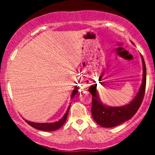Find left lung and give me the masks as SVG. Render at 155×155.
<instances>
[{"label": "left lung", "mask_w": 155, "mask_h": 155, "mask_svg": "<svg viewBox=\"0 0 155 155\" xmlns=\"http://www.w3.org/2000/svg\"><path fill=\"white\" fill-rule=\"evenodd\" d=\"M143 63V79L139 91L129 104L120 107H111L106 106L99 100L97 91V84L92 85L89 91L92 95L91 112L94 120L104 127H114L123 123L134 116L140 108L144 97L146 81H147V68L144 60L141 55Z\"/></svg>", "instance_id": "left-lung-1"}]
</instances>
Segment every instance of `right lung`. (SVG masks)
<instances>
[{
	"mask_svg": "<svg viewBox=\"0 0 155 155\" xmlns=\"http://www.w3.org/2000/svg\"><path fill=\"white\" fill-rule=\"evenodd\" d=\"M78 89L77 87H75L74 90H73L72 95H71V98H74L75 97L76 95H77L78 93ZM71 106V105H70ZM70 106H68V108L66 112L64 114V116L63 117V118L61 120H60L58 122H51V123H36V122H30V121L25 120V122L28 123V124L31 126V127H34V128L37 129V130H43V131H54L58 130L63 125L64 123L65 122V121L67 120V117L68 114V111H69V108H70Z\"/></svg>",
	"mask_w": 155,
	"mask_h": 155,
	"instance_id": "add662e5",
	"label": "right lung"
}]
</instances>
